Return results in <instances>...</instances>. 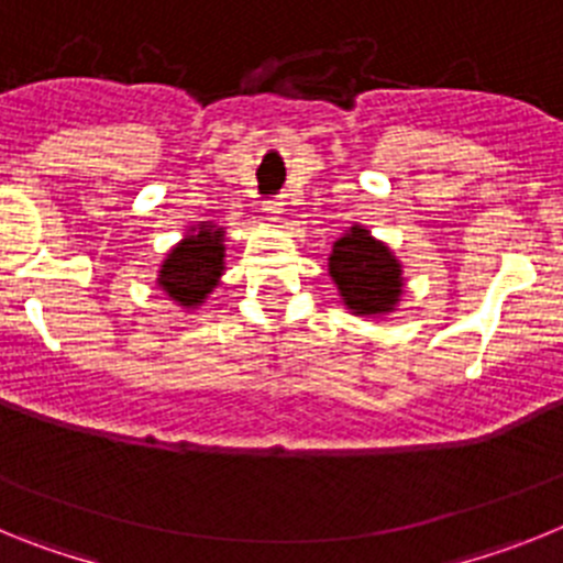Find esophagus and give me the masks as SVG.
I'll list each match as a JSON object with an SVG mask.
<instances>
[{"label":"esophagus","instance_id":"obj_1","mask_svg":"<svg viewBox=\"0 0 563 563\" xmlns=\"http://www.w3.org/2000/svg\"><path fill=\"white\" fill-rule=\"evenodd\" d=\"M262 211H265L267 217H271V220H278V213L285 211V202L278 200V197H273V200L262 202Z\"/></svg>","mask_w":563,"mask_h":563}]
</instances>
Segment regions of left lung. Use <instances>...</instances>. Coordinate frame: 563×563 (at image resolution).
Returning <instances> with one entry per match:
<instances>
[{"instance_id": "left-lung-1", "label": "left lung", "mask_w": 563, "mask_h": 563, "mask_svg": "<svg viewBox=\"0 0 563 563\" xmlns=\"http://www.w3.org/2000/svg\"><path fill=\"white\" fill-rule=\"evenodd\" d=\"M330 276L357 316H383L400 301V262L366 228L355 225L332 245Z\"/></svg>"}]
</instances>
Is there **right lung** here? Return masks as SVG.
<instances>
[{"instance_id": "obj_1", "label": "right lung", "mask_w": 563, "mask_h": 563, "mask_svg": "<svg viewBox=\"0 0 563 563\" xmlns=\"http://www.w3.org/2000/svg\"><path fill=\"white\" fill-rule=\"evenodd\" d=\"M225 231L202 222L200 231L188 233L180 245L174 247L161 267L157 285L183 307L202 305V298L217 287L222 276V256H225Z\"/></svg>"}]
</instances>
